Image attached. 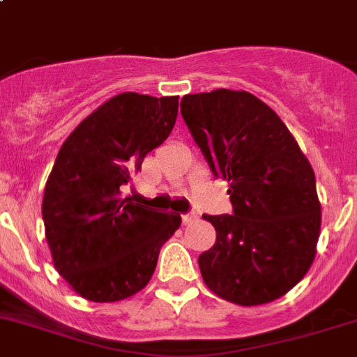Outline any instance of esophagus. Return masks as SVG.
Masks as SVG:
<instances>
[{
	"instance_id": "34e87169",
	"label": "esophagus",
	"mask_w": 357,
	"mask_h": 357,
	"mask_svg": "<svg viewBox=\"0 0 357 357\" xmlns=\"http://www.w3.org/2000/svg\"><path fill=\"white\" fill-rule=\"evenodd\" d=\"M195 220H197V215L195 213L182 215V225H184V226H190L191 222H195Z\"/></svg>"
}]
</instances>
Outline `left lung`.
<instances>
[{
  "label": "left lung",
  "mask_w": 357,
  "mask_h": 357,
  "mask_svg": "<svg viewBox=\"0 0 357 357\" xmlns=\"http://www.w3.org/2000/svg\"><path fill=\"white\" fill-rule=\"evenodd\" d=\"M181 113L215 176L228 181L234 215H204L217 241L200 253L206 287L229 303H272L316 257V175L273 109L246 91L185 94Z\"/></svg>",
  "instance_id": "obj_1"
}]
</instances>
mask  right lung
<instances>
[{
  "instance_id": "right-lung-1",
  "label": "right lung",
  "mask_w": 357,
  "mask_h": 357,
  "mask_svg": "<svg viewBox=\"0 0 357 357\" xmlns=\"http://www.w3.org/2000/svg\"><path fill=\"white\" fill-rule=\"evenodd\" d=\"M178 96L120 93L78 123L47 178L41 215L52 263L87 301L114 303L146 287L181 215L123 199L122 188L172 132Z\"/></svg>"
}]
</instances>
